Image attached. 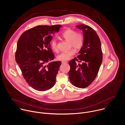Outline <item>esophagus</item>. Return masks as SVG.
Segmentation results:
<instances>
[{"instance_id":"1","label":"esophagus","mask_w":125,"mask_h":125,"mask_svg":"<svg viewBox=\"0 0 125 125\" xmlns=\"http://www.w3.org/2000/svg\"><path fill=\"white\" fill-rule=\"evenodd\" d=\"M67 61H62V64H65V63H67Z\"/></svg>"}]
</instances>
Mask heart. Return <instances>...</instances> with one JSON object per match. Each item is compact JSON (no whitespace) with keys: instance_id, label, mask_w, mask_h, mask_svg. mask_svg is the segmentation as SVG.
I'll list each match as a JSON object with an SVG mask.
<instances>
[{"instance_id":"obj_1","label":"heart","mask_w":125,"mask_h":125,"mask_svg":"<svg viewBox=\"0 0 125 125\" xmlns=\"http://www.w3.org/2000/svg\"><path fill=\"white\" fill-rule=\"evenodd\" d=\"M61 36L66 41L70 42L71 45L75 49L79 50L82 48L83 43V38L82 34L76 33V31L71 29L65 30L61 34ZM52 50L54 52L58 51L57 43L56 40H53L50 43ZM75 50L71 48L70 50L62 52L57 56V59L59 61H65L69 60L75 53Z\"/></svg>"}]
</instances>
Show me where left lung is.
Listing matches in <instances>:
<instances>
[{
    "mask_svg": "<svg viewBox=\"0 0 125 125\" xmlns=\"http://www.w3.org/2000/svg\"><path fill=\"white\" fill-rule=\"evenodd\" d=\"M75 27L82 31L83 43L78 58L69 62V77L73 85L83 88L93 83L98 74L102 62L101 45L98 35L93 28L83 24ZM77 61L82 63L78 64Z\"/></svg>",
    "mask_w": 125,
    "mask_h": 125,
    "instance_id": "obj_1",
    "label": "left lung"
}]
</instances>
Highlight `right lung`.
Returning <instances> with one entry per match:
<instances>
[{"label": "right lung", "mask_w": 125, "mask_h": 125, "mask_svg": "<svg viewBox=\"0 0 125 125\" xmlns=\"http://www.w3.org/2000/svg\"><path fill=\"white\" fill-rule=\"evenodd\" d=\"M61 27L60 25L36 26L23 32L17 42L16 61L26 82L35 90L45 91L55 83L61 62H51L54 55L50 42L52 35Z\"/></svg>", "instance_id": "obj_1"}]
</instances>
